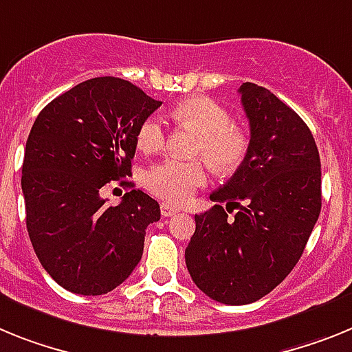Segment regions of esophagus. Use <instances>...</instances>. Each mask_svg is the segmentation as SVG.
<instances>
[{"instance_id":"1","label":"esophagus","mask_w":352,"mask_h":352,"mask_svg":"<svg viewBox=\"0 0 352 352\" xmlns=\"http://www.w3.org/2000/svg\"><path fill=\"white\" fill-rule=\"evenodd\" d=\"M177 212H179L177 207L170 206V204H161V214H163L164 218H168V216H175Z\"/></svg>"}]
</instances>
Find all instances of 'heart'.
<instances>
[{
  "mask_svg": "<svg viewBox=\"0 0 352 352\" xmlns=\"http://www.w3.org/2000/svg\"><path fill=\"white\" fill-rule=\"evenodd\" d=\"M175 115L200 133L197 154L218 172H230L244 161L248 152V136L230 124V115L221 104L204 96H193L179 102ZM166 129L159 115H151L140 124L136 143L143 152H155L164 145ZM207 182L206 164L201 161L164 159L146 172L145 184L152 193L173 204H184Z\"/></svg>",
  "mask_w": 352,
  "mask_h": 352,
  "instance_id": "obj_1",
  "label": "heart"
}]
</instances>
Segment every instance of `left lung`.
Instances as JSON below:
<instances>
[{
  "label": "left lung",
  "mask_w": 352,
  "mask_h": 352,
  "mask_svg": "<svg viewBox=\"0 0 352 352\" xmlns=\"http://www.w3.org/2000/svg\"><path fill=\"white\" fill-rule=\"evenodd\" d=\"M239 94L250 120L248 152L210 195L216 206L195 214L197 230L186 248L193 282L223 305L253 303L280 285L320 212V159L308 125L267 88L243 83Z\"/></svg>",
  "instance_id": "1"
}]
</instances>
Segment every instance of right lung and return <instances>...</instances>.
<instances>
[{
    "label": "right lung",
    "instance_id": "right-lung-1",
    "mask_svg": "<svg viewBox=\"0 0 352 352\" xmlns=\"http://www.w3.org/2000/svg\"><path fill=\"white\" fill-rule=\"evenodd\" d=\"M159 106L125 79L94 78L51 100L30 131L21 177L26 228L42 267L74 294H108L125 282L142 261L146 227L161 218L140 189L118 206L99 193L131 175L140 124Z\"/></svg>",
    "mask_w": 352,
    "mask_h": 352
}]
</instances>
